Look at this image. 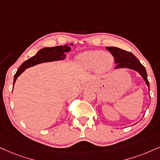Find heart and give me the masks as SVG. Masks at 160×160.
<instances>
[{
  "label": "heart",
  "mask_w": 160,
  "mask_h": 160,
  "mask_svg": "<svg viewBox=\"0 0 160 160\" xmlns=\"http://www.w3.org/2000/svg\"><path fill=\"white\" fill-rule=\"evenodd\" d=\"M79 60L85 67L97 68L99 72H106L111 69L114 64V57L112 54L102 51H90L82 54Z\"/></svg>",
  "instance_id": "1"
}]
</instances>
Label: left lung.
Instances as JSON below:
<instances>
[{
	"instance_id": "1",
	"label": "left lung",
	"mask_w": 160,
	"mask_h": 160,
	"mask_svg": "<svg viewBox=\"0 0 160 160\" xmlns=\"http://www.w3.org/2000/svg\"><path fill=\"white\" fill-rule=\"evenodd\" d=\"M106 49L108 50L114 58V62L117 63V66H115L114 68H128L137 71L142 77L145 81V83L149 88L150 86H149V82L148 80L145 68L141 64V62L134 54L117 47H106Z\"/></svg>"
}]
</instances>
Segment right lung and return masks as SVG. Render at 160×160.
<instances>
[{
    "label": "right lung",
    "mask_w": 160,
    "mask_h": 160,
    "mask_svg": "<svg viewBox=\"0 0 160 160\" xmlns=\"http://www.w3.org/2000/svg\"><path fill=\"white\" fill-rule=\"evenodd\" d=\"M70 50V46L67 45H65L63 46H54V47H47L40 49L35 56L32 57L29 59L26 60L20 66L17 71V72H16V74H15V77H14L13 86L17 78L21 75L22 72H23L25 71L26 68L35 66L37 64L42 63V62L63 60L66 58V52H69Z\"/></svg>",
    "instance_id": "right-lung-1"
}]
</instances>
